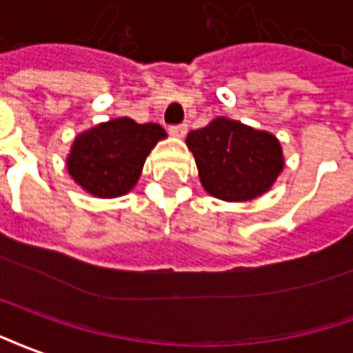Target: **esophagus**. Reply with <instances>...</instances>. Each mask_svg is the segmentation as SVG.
I'll return each mask as SVG.
<instances>
[{
  "instance_id": "esophagus-1",
  "label": "esophagus",
  "mask_w": 353,
  "mask_h": 353,
  "mask_svg": "<svg viewBox=\"0 0 353 353\" xmlns=\"http://www.w3.org/2000/svg\"><path fill=\"white\" fill-rule=\"evenodd\" d=\"M188 131V125L186 123H176V125H171L169 128V133L173 135V137H184Z\"/></svg>"
}]
</instances>
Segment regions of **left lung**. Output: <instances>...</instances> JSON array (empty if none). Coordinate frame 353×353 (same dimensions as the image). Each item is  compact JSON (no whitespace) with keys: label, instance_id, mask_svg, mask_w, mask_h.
<instances>
[{"label":"left lung","instance_id":"left-lung-1","mask_svg":"<svg viewBox=\"0 0 353 353\" xmlns=\"http://www.w3.org/2000/svg\"><path fill=\"white\" fill-rule=\"evenodd\" d=\"M186 145L203 188L222 201L256 199L269 192L284 169L279 139L230 118L190 131Z\"/></svg>","mask_w":353,"mask_h":353}]
</instances>
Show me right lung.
<instances>
[{"label":"right lung","instance_id":"obj_1","mask_svg":"<svg viewBox=\"0 0 353 353\" xmlns=\"http://www.w3.org/2000/svg\"><path fill=\"white\" fill-rule=\"evenodd\" d=\"M165 137L159 123L109 120L74 139L68 171L88 194L103 199L120 197L137 184L146 156Z\"/></svg>","mask_w":353,"mask_h":353}]
</instances>
